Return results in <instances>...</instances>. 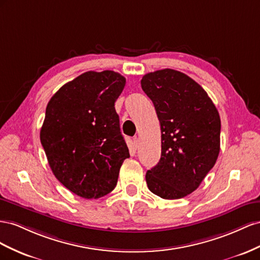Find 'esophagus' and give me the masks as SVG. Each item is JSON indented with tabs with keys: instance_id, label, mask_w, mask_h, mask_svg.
<instances>
[{
	"instance_id": "obj_1",
	"label": "esophagus",
	"mask_w": 260,
	"mask_h": 260,
	"mask_svg": "<svg viewBox=\"0 0 260 260\" xmlns=\"http://www.w3.org/2000/svg\"><path fill=\"white\" fill-rule=\"evenodd\" d=\"M139 142H140V140H139L138 137H134V138H133V146L135 147V149H137V148L139 147V144H140Z\"/></svg>"
}]
</instances>
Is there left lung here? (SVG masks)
<instances>
[{"mask_svg":"<svg viewBox=\"0 0 260 260\" xmlns=\"http://www.w3.org/2000/svg\"><path fill=\"white\" fill-rule=\"evenodd\" d=\"M142 88L161 126V158L146 173L148 188L163 199H180L198 188L220 151L219 112L204 88L184 73H148Z\"/></svg>","mask_w":260,"mask_h":260,"instance_id":"obj_1","label":"left lung"}]
</instances>
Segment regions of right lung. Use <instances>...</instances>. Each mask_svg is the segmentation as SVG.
<instances>
[{"instance_id":"obj_1","label":"right lung","mask_w":260,"mask_h":260,"mask_svg":"<svg viewBox=\"0 0 260 260\" xmlns=\"http://www.w3.org/2000/svg\"><path fill=\"white\" fill-rule=\"evenodd\" d=\"M125 83L113 71L86 72L48 103L42 147L56 179L79 197L97 199L112 191L129 157L114 108Z\"/></svg>"}]
</instances>
